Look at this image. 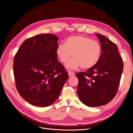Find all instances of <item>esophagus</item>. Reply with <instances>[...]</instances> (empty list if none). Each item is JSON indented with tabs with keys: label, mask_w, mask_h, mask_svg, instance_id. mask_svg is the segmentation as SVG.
I'll return each instance as SVG.
<instances>
[{
	"label": "esophagus",
	"mask_w": 133,
	"mask_h": 133,
	"mask_svg": "<svg viewBox=\"0 0 133 133\" xmlns=\"http://www.w3.org/2000/svg\"><path fill=\"white\" fill-rule=\"evenodd\" d=\"M68 74H69V77H73V76H75V73L73 71H70V70H68Z\"/></svg>",
	"instance_id": "esophagus-1"
}]
</instances>
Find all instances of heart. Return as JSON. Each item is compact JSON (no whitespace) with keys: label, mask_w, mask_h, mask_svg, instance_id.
<instances>
[{"label":"heart","mask_w":133,"mask_h":133,"mask_svg":"<svg viewBox=\"0 0 133 133\" xmlns=\"http://www.w3.org/2000/svg\"><path fill=\"white\" fill-rule=\"evenodd\" d=\"M60 61L66 63L73 55L74 58L69 60L66 67L75 69L81 67L88 69L94 66L101 57L100 44L89 37L82 35L72 36L66 39L65 44H60L56 50Z\"/></svg>","instance_id":"obj_1"}]
</instances>
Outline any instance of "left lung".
Here are the masks:
<instances>
[{
	"label": "left lung",
	"mask_w": 133,
	"mask_h": 133,
	"mask_svg": "<svg viewBox=\"0 0 133 133\" xmlns=\"http://www.w3.org/2000/svg\"><path fill=\"white\" fill-rule=\"evenodd\" d=\"M96 35L101 43L102 51L98 63L86 72L76 74L79 81V98L90 107L105 105L114 99L123 70V59L117 45L102 35Z\"/></svg>",
	"instance_id": "1"
}]
</instances>
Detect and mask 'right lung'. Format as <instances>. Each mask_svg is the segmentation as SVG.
<instances>
[{
	"label": "right lung",
	"mask_w": 133,
	"mask_h": 133,
	"mask_svg": "<svg viewBox=\"0 0 133 133\" xmlns=\"http://www.w3.org/2000/svg\"><path fill=\"white\" fill-rule=\"evenodd\" d=\"M58 39L50 34L35 35L26 39L14 56L16 88L33 105L45 107L53 104L69 76L57 59Z\"/></svg>",
	"instance_id": "1"
}]
</instances>
